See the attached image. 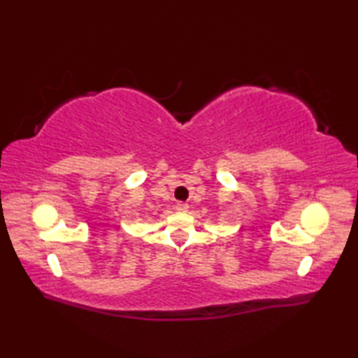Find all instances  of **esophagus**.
Wrapping results in <instances>:
<instances>
[{
  "label": "esophagus",
  "instance_id": "1",
  "mask_svg": "<svg viewBox=\"0 0 358 358\" xmlns=\"http://www.w3.org/2000/svg\"><path fill=\"white\" fill-rule=\"evenodd\" d=\"M178 212H187L189 210V204L187 203H177V206H175Z\"/></svg>",
  "mask_w": 358,
  "mask_h": 358
}]
</instances>
